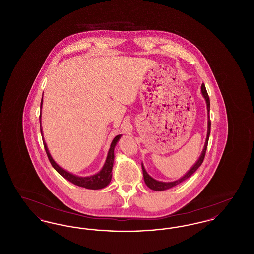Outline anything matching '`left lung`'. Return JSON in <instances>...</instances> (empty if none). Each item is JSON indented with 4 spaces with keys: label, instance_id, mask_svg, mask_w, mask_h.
<instances>
[{
    "label": "left lung",
    "instance_id": "8db88e82",
    "mask_svg": "<svg viewBox=\"0 0 254 254\" xmlns=\"http://www.w3.org/2000/svg\"><path fill=\"white\" fill-rule=\"evenodd\" d=\"M201 91H202V95L205 98V102H206V108H207V134H206V139H205V145H204V149L201 153V156L198 159V161L194 164L193 167L191 169H190L182 178H180L179 180H176V181L173 182H161L157 181L155 179H153L146 171L145 169L144 168V165L142 163V169H143V174H144V180H145V185L153 190H157V191H161V190H169L172 187H175L177 186L178 184H180L183 181L187 180L188 178H190L194 172L198 169V168L202 165L203 161H204V158H205V151H206V147H207V143H208V138H209V134H210V119H209V109H210V102H209V97L208 94L206 92V89H205V86L204 84H202L201 86Z\"/></svg>",
    "mask_w": 254,
    "mask_h": 254
}]
</instances>
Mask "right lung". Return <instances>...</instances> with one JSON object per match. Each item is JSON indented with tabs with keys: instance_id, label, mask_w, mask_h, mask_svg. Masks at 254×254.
<instances>
[{
	"instance_id": "add662e5",
	"label": "right lung",
	"mask_w": 254,
	"mask_h": 254,
	"mask_svg": "<svg viewBox=\"0 0 254 254\" xmlns=\"http://www.w3.org/2000/svg\"><path fill=\"white\" fill-rule=\"evenodd\" d=\"M42 105H43V98H42V102H41V108H42ZM40 128H41L42 138H44L43 131H42V126H41V115H40ZM121 136L122 135H117L113 139V141L110 145L107 160H106L105 165L102 169L96 174L91 175V176H86V177H80V176L74 175L72 173L66 171L65 169H62L60 166L53 160V158L51 157L48 145L46 144L45 140H43V143H44V146H45V149H46V152H47V155L49 157L51 166L60 174L61 176L65 178L67 181L71 182L76 186L83 187V188L88 189V190H100V189L106 188L111 181L112 167H113V162H114V148H115V145L117 144V142L121 138Z\"/></svg>"
}]
</instances>
